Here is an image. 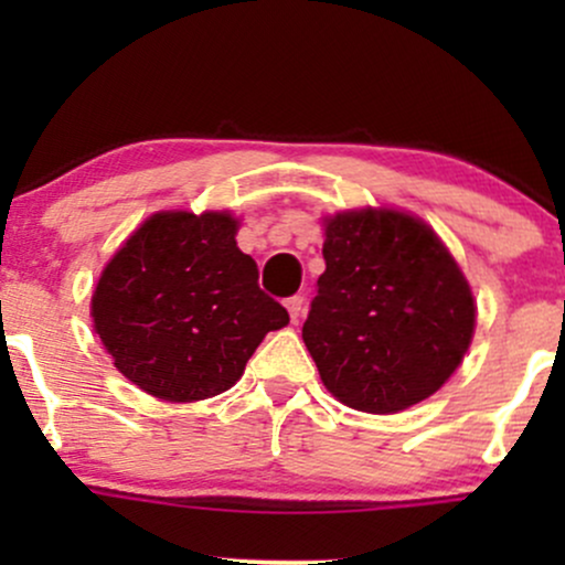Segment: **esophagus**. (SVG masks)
<instances>
[{
  "instance_id": "esophagus-1",
  "label": "esophagus",
  "mask_w": 565,
  "mask_h": 565,
  "mask_svg": "<svg viewBox=\"0 0 565 565\" xmlns=\"http://www.w3.org/2000/svg\"><path fill=\"white\" fill-rule=\"evenodd\" d=\"M284 305H287V310H289V319H291V321H297V319H300V313H302V305H305V300H302L300 295L289 297V300L284 302Z\"/></svg>"
}]
</instances>
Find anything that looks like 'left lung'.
Masks as SVG:
<instances>
[{
    "instance_id": "obj_1",
    "label": "left lung",
    "mask_w": 565,
    "mask_h": 565,
    "mask_svg": "<svg viewBox=\"0 0 565 565\" xmlns=\"http://www.w3.org/2000/svg\"><path fill=\"white\" fill-rule=\"evenodd\" d=\"M319 291L305 348L337 401L395 414L457 372L476 332L468 278L430 225L398 210L323 220Z\"/></svg>"
}]
</instances>
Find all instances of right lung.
Instances as JSON below:
<instances>
[{
    "instance_id": "right-lung-1",
    "label": "right lung",
    "mask_w": 565,
    "mask_h": 565,
    "mask_svg": "<svg viewBox=\"0 0 565 565\" xmlns=\"http://www.w3.org/2000/svg\"><path fill=\"white\" fill-rule=\"evenodd\" d=\"M236 231L228 212H157L97 278L95 332L153 398L191 404L228 391L263 337L289 323Z\"/></svg>"
}]
</instances>
